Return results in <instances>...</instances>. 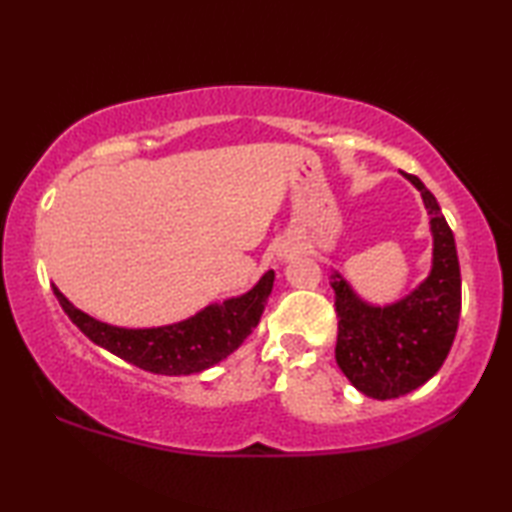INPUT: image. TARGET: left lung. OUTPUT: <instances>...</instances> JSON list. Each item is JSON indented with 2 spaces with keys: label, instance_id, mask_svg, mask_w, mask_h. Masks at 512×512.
<instances>
[{
  "label": "left lung",
  "instance_id": "obj_1",
  "mask_svg": "<svg viewBox=\"0 0 512 512\" xmlns=\"http://www.w3.org/2000/svg\"><path fill=\"white\" fill-rule=\"evenodd\" d=\"M429 212L431 271L409 296L379 307L361 300L341 273H332L339 316L336 363L372 400H393L420 388L443 366L461 316V266L440 205L420 178L404 173Z\"/></svg>",
  "mask_w": 512,
  "mask_h": 512
}]
</instances>
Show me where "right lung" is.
<instances>
[{"instance_id": "1", "label": "right lung", "mask_w": 512, "mask_h": 512, "mask_svg": "<svg viewBox=\"0 0 512 512\" xmlns=\"http://www.w3.org/2000/svg\"><path fill=\"white\" fill-rule=\"evenodd\" d=\"M273 280L275 273L268 271L244 296L205 307L180 323L146 329L101 323L76 309L58 287H54V293L69 320L92 343L142 370L178 377L212 368L246 341V336L253 332L264 314L268 296L273 291Z\"/></svg>"}]
</instances>
